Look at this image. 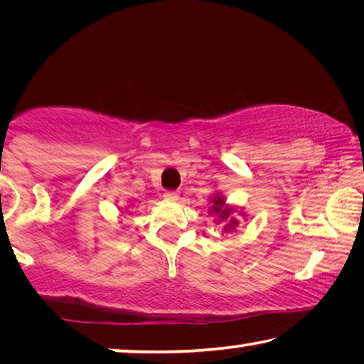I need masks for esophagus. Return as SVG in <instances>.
<instances>
[{
	"instance_id": "34e87169",
	"label": "esophagus",
	"mask_w": 364,
	"mask_h": 364,
	"mask_svg": "<svg viewBox=\"0 0 364 364\" xmlns=\"http://www.w3.org/2000/svg\"><path fill=\"white\" fill-rule=\"evenodd\" d=\"M164 197H165V199H168V200H176L180 196H178L176 191H165Z\"/></svg>"
}]
</instances>
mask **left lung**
Masks as SVG:
<instances>
[{"label":"left lung","instance_id":"8db88e82","mask_svg":"<svg viewBox=\"0 0 364 364\" xmlns=\"http://www.w3.org/2000/svg\"><path fill=\"white\" fill-rule=\"evenodd\" d=\"M212 212H215V213H218L220 217H221V220H228L231 217V213H232V210L231 208H228V207H225V200L221 199L220 196H217V197H213V207H212ZM231 221V225L228 223L226 226H228V230H231V228H234L237 225V221L236 220H230Z\"/></svg>","mask_w":364,"mask_h":364}]
</instances>
